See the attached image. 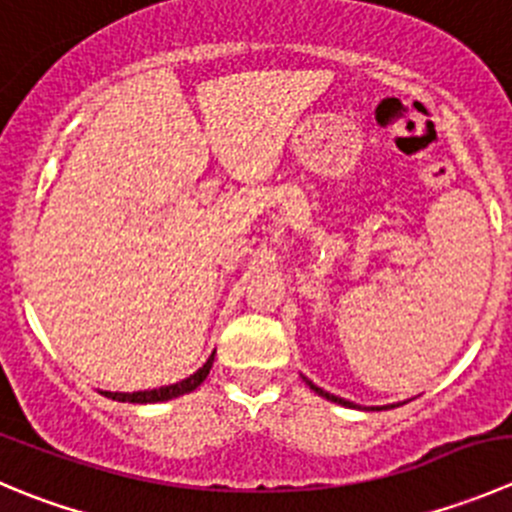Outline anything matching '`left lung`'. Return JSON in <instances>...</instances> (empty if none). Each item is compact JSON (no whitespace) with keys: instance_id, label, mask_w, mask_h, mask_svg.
Instances as JSON below:
<instances>
[{"instance_id":"1","label":"left lung","mask_w":512,"mask_h":512,"mask_svg":"<svg viewBox=\"0 0 512 512\" xmlns=\"http://www.w3.org/2000/svg\"><path fill=\"white\" fill-rule=\"evenodd\" d=\"M302 380H305V382H307V385H310V390H315V393H317V395H320V398L330 400V403H337V405H342V408H355V410H388V408H395V405H382V408H360V405L350 403V400H345V398H337V395H332V393H327V390L317 388L315 382H312V380H307V377H305V375H302Z\"/></svg>"}]
</instances>
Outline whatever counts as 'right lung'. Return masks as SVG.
Returning a JSON list of instances; mask_svg holds the SVG:
<instances>
[{"instance_id":"1","label":"right lung","mask_w":512,"mask_h":512,"mask_svg":"<svg viewBox=\"0 0 512 512\" xmlns=\"http://www.w3.org/2000/svg\"><path fill=\"white\" fill-rule=\"evenodd\" d=\"M212 362H215V352L207 357V362L200 367V370L192 372V375L185 377V380L175 382V385H162V388H155V390H137V393H109V390H99V395H104V398L109 400H117V403H137V405L167 403V400H175L180 398V395H187L192 393V390L200 388L202 382L207 380V375H210Z\"/></svg>"}]
</instances>
